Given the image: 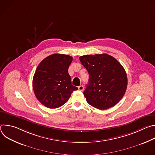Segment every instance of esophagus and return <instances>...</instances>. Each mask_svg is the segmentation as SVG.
<instances>
[{"label":"esophagus","mask_w":155,"mask_h":155,"mask_svg":"<svg viewBox=\"0 0 155 155\" xmlns=\"http://www.w3.org/2000/svg\"><path fill=\"white\" fill-rule=\"evenodd\" d=\"M78 90H79V91H83V90H84V87H83V86H82V85L79 86L78 87Z\"/></svg>","instance_id":"34e87169"}]
</instances>
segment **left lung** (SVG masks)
<instances>
[{"label":"left lung","instance_id":"8db88e82","mask_svg":"<svg viewBox=\"0 0 155 155\" xmlns=\"http://www.w3.org/2000/svg\"><path fill=\"white\" fill-rule=\"evenodd\" d=\"M80 61L89 74V83L83 92L87 102L99 109L115 106L126 91L127 78L121 64L107 54L84 55Z\"/></svg>","mask_w":155,"mask_h":155}]
</instances>
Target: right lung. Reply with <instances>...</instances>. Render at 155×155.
I'll return each mask as SVG.
<instances>
[{"label":"right lung","mask_w":155,"mask_h":155,"mask_svg":"<svg viewBox=\"0 0 155 155\" xmlns=\"http://www.w3.org/2000/svg\"><path fill=\"white\" fill-rule=\"evenodd\" d=\"M73 58L53 54L43 59L34 74L32 86L35 97L45 107L56 108L67 102L78 87L72 84L68 69Z\"/></svg>","instance_id":"obj_1"}]
</instances>
